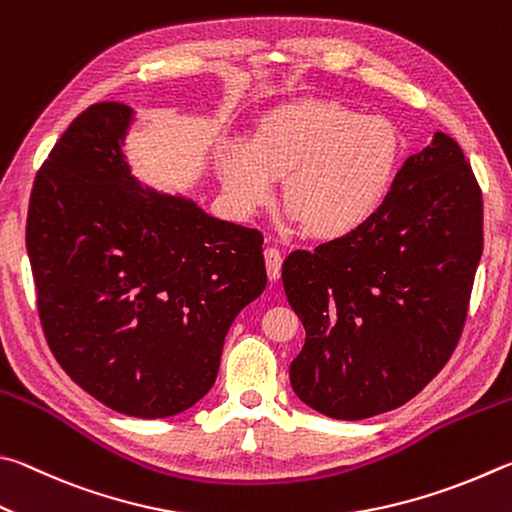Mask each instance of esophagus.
<instances>
[{"mask_svg":"<svg viewBox=\"0 0 512 512\" xmlns=\"http://www.w3.org/2000/svg\"><path fill=\"white\" fill-rule=\"evenodd\" d=\"M265 265H267V276L270 281H279L281 279V265H283V256L279 249H265Z\"/></svg>","mask_w":512,"mask_h":512,"instance_id":"34e87169","label":"esophagus"}]
</instances>
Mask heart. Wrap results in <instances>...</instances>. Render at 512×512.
I'll list each match as a JSON object with an SVG mask.
<instances>
[{
    "label": "heart",
    "instance_id": "1",
    "mask_svg": "<svg viewBox=\"0 0 512 512\" xmlns=\"http://www.w3.org/2000/svg\"><path fill=\"white\" fill-rule=\"evenodd\" d=\"M402 164V137L384 116L339 101L303 98L258 121L254 139L218 148L224 193L242 213H256L276 195L315 238L351 236L387 202Z\"/></svg>",
    "mask_w": 512,
    "mask_h": 512
}]
</instances>
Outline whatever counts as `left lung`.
Listing matches in <instances>:
<instances>
[{
  "label": "left lung",
  "mask_w": 512,
  "mask_h": 512,
  "mask_svg": "<svg viewBox=\"0 0 512 512\" xmlns=\"http://www.w3.org/2000/svg\"><path fill=\"white\" fill-rule=\"evenodd\" d=\"M481 251L477 177L459 143L436 132L371 222L285 258L283 288L306 328L294 393L337 420L405 405L459 344Z\"/></svg>",
  "instance_id": "8db88e82"
}]
</instances>
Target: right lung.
<instances>
[{"label": "right lung", "mask_w": 512, "mask_h": 512, "mask_svg": "<svg viewBox=\"0 0 512 512\" xmlns=\"http://www.w3.org/2000/svg\"><path fill=\"white\" fill-rule=\"evenodd\" d=\"M132 107L96 103L38 170L26 251L40 324L80 389L166 418L213 387L224 337L267 285L263 233L143 188L123 155Z\"/></svg>", "instance_id": "right-lung-1"}]
</instances>
